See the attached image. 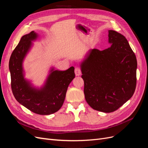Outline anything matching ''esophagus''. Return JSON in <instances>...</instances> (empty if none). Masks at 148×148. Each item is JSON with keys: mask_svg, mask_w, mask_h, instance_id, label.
Here are the masks:
<instances>
[{"mask_svg": "<svg viewBox=\"0 0 148 148\" xmlns=\"http://www.w3.org/2000/svg\"><path fill=\"white\" fill-rule=\"evenodd\" d=\"M75 73L76 76H79L82 73L81 69H80L79 67H76L75 69Z\"/></svg>", "mask_w": 148, "mask_h": 148, "instance_id": "obj_1", "label": "esophagus"}]
</instances>
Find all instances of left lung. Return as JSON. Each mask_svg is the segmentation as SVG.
Instances as JSON below:
<instances>
[{"mask_svg": "<svg viewBox=\"0 0 148 148\" xmlns=\"http://www.w3.org/2000/svg\"><path fill=\"white\" fill-rule=\"evenodd\" d=\"M109 47L90 49L79 64L84 94L93 109L112 112L133 95L136 84L137 60L127 39L109 30Z\"/></svg>", "mask_w": 148, "mask_h": 148, "instance_id": "left-lung-1", "label": "left lung"}]
</instances>
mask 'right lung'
Masks as SVG:
<instances>
[{
    "instance_id": "right-lung-1",
    "label": "right lung",
    "mask_w": 148,
    "mask_h": 148,
    "mask_svg": "<svg viewBox=\"0 0 148 148\" xmlns=\"http://www.w3.org/2000/svg\"><path fill=\"white\" fill-rule=\"evenodd\" d=\"M38 37L34 31L21 37L10 58L9 70L16 100L33 112L46 115L56 112L63 105L67 88L75 77V69L71 66L61 71L52 66L44 84L41 87L35 86L25 78L23 62L33 46V42Z\"/></svg>"
}]
</instances>
